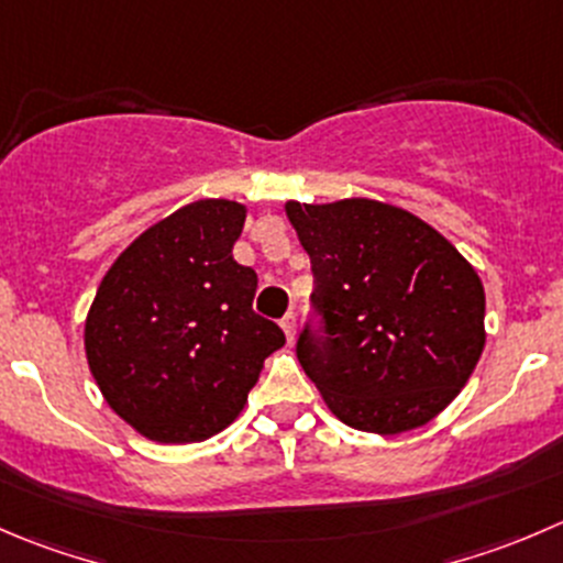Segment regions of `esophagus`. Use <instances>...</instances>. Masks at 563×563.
I'll use <instances>...</instances> for the list:
<instances>
[{
    "mask_svg": "<svg viewBox=\"0 0 563 563\" xmlns=\"http://www.w3.org/2000/svg\"><path fill=\"white\" fill-rule=\"evenodd\" d=\"M280 327H283V332H286L288 341H294V335H297V316L286 313V316H283V319H280Z\"/></svg>",
    "mask_w": 563,
    "mask_h": 563,
    "instance_id": "obj_1",
    "label": "esophagus"
}]
</instances>
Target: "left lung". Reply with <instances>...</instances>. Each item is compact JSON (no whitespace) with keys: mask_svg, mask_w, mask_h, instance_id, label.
<instances>
[{"mask_svg":"<svg viewBox=\"0 0 563 563\" xmlns=\"http://www.w3.org/2000/svg\"><path fill=\"white\" fill-rule=\"evenodd\" d=\"M310 255L324 335L297 357L330 412L360 432H409L438 418L487 343L484 286L429 222L368 198L286 203Z\"/></svg>","mask_w":563,"mask_h":563,"instance_id":"1","label":"left lung"}]
</instances>
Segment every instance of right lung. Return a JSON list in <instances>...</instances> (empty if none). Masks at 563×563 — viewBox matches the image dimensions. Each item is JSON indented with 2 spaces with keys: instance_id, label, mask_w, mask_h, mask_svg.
Masks as SVG:
<instances>
[{
  "instance_id": "add662e5",
  "label": "right lung",
  "mask_w": 563,
  "mask_h": 563,
  "mask_svg": "<svg viewBox=\"0 0 563 563\" xmlns=\"http://www.w3.org/2000/svg\"><path fill=\"white\" fill-rule=\"evenodd\" d=\"M244 220L247 206L222 198L173 211L114 258L87 310L85 354L103 401L154 443L231 427L286 343L253 310L258 275L233 261Z\"/></svg>"
}]
</instances>
